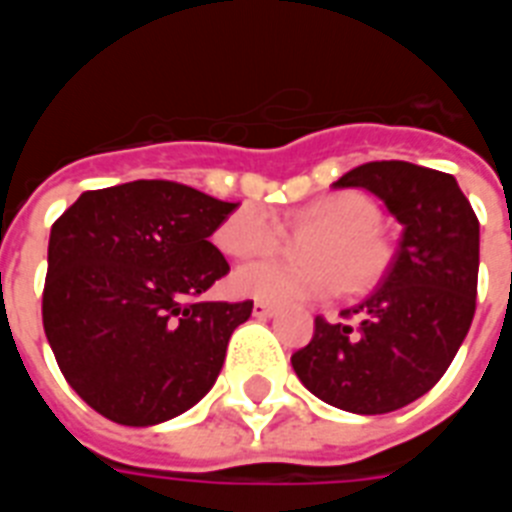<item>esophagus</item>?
Returning a JSON list of instances; mask_svg holds the SVG:
<instances>
[{
    "label": "esophagus",
    "instance_id": "1",
    "mask_svg": "<svg viewBox=\"0 0 512 512\" xmlns=\"http://www.w3.org/2000/svg\"><path fill=\"white\" fill-rule=\"evenodd\" d=\"M252 315L260 318V321H266V318H274V315H277V307H271V304H266V301H255Z\"/></svg>",
    "mask_w": 512,
    "mask_h": 512
}]
</instances>
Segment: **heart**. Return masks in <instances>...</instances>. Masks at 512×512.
Returning <instances> with one entry per match:
<instances>
[{"instance_id": "b5f03b06", "label": "heart", "mask_w": 512, "mask_h": 512, "mask_svg": "<svg viewBox=\"0 0 512 512\" xmlns=\"http://www.w3.org/2000/svg\"><path fill=\"white\" fill-rule=\"evenodd\" d=\"M378 222V202L365 191L323 194L290 213L296 230H321L304 246L310 266H290L279 260L249 263L233 274V290L266 304H296L332 296L340 288L345 293L376 288L392 260L389 244L376 230ZM213 241L224 255L252 260L277 252L285 241V227L266 205L246 202L216 227Z\"/></svg>"}]
</instances>
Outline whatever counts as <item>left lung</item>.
<instances>
[{"label": "left lung", "instance_id": "obj_1", "mask_svg": "<svg viewBox=\"0 0 512 512\" xmlns=\"http://www.w3.org/2000/svg\"><path fill=\"white\" fill-rule=\"evenodd\" d=\"M334 186L384 200L403 238L376 293L290 356L312 395L354 414H389L436 386L474 318L480 222L447 172L408 161H370Z\"/></svg>", "mask_w": 512, "mask_h": 512}]
</instances>
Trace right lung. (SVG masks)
Wrapping results in <instances>:
<instances>
[{"label": "right lung", "instance_id": "right-lung-1", "mask_svg": "<svg viewBox=\"0 0 512 512\" xmlns=\"http://www.w3.org/2000/svg\"><path fill=\"white\" fill-rule=\"evenodd\" d=\"M235 211L175 180L84 191L51 224L43 329L65 381L117 425H158L213 386L252 301H197L227 260Z\"/></svg>", "mask_w": 512, "mask_h": 512}]
</instances>
